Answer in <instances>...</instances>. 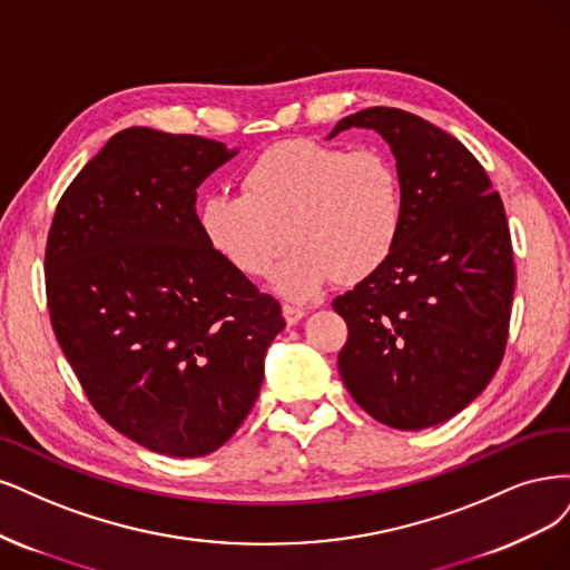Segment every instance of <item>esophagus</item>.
Listing matches in <instances>:
<instances>
[{"mask_svg":"<svg viewBox=\"0 0 570 570\" xmlns=\"http://www.w3.org/2000/svg\"><path fill=\"white\" fill-rule=\"evenodd\" d=\"M282 315H284L286 324L293 326V324H298L307 315V309L305 307H296V305H284L282 307Z\"/></svg>","mask_w":570,"mask_h":570,"instance_id":"1","label":"esophagus"}]
</instances>
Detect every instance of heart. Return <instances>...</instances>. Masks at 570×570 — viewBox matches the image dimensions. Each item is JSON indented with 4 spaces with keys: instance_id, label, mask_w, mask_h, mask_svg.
<instances>
[{
    "instance_id": "b5f03b06",
    "label": "heart",
    "mask_w": 570,
    "mask_h": 570,
    "mask_svg": "<svg viewBox=\"0 0 570 570\" xmlns=\"http://www.w3.org/2000/svg\"><path fill=\"white\" fill-rule=\"evenodd\" d=\"M208 246L244 277L261 279L288 248L274 288L293 301L328 282L355 286L393 258L405 229V191L393 158L315 139L267 146L242 173V194L204 200Z\"/></svg>"
}]
</instances>
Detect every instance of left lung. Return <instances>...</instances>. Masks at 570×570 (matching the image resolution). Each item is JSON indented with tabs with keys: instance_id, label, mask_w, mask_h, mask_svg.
I'll use <instances>...</instances> for the list:
<instances>
[{
	"instance_id": "8db88e82",
	"label": "left lung",
	"mask_w": 570,
	"mask_h": 570,
	"mask_svg": "<svg viewBox=\"0 0 570 570\" xmlns=\"http://www.w3.org/2000/svg\"><path fill=\"white\" fill-rule=\"evenodd\" d=\"M389 141L405 229L381 272L334 301L347 324L338 372L381 424H443L483 393L509 336L513 269L502 198L466 146L429 120L374 106L336 122Z\"/></svg>"
}]
</instances>
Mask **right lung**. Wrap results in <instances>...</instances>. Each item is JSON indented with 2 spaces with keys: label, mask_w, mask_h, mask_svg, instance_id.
<instances>
[{
  "label": "right lung",
  "mask_w": 570,
  "mask_h": 570,
  "mask_svg": "<svg viewBox=\"0 0 570 570\" xmlns=\"http://www.w3.org/2000/svg\"><path fill=\"white\" fill-rule=\"evenodd\" d=\"M238 151L127 127L63 191L47 238L53 334L95 410L168 456L244 424L282 307L208 246L196 189Z\"/></svg>",
  "instance_id": "1"
}]
</instances>
